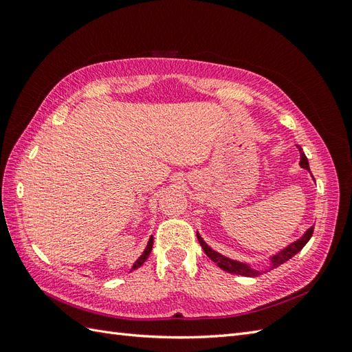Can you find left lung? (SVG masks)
<instances>
[{"label":"left lung","mask_w":352,"mask_h":352,"mask_svg":"<svg viewBox=\"0 0 352 352\" xmlns=\"http://www.w3.org/2000/svg\"><path fill=\"white\" fill-rule=\"evenodd\" d=\"M298 148H300V151H301V162H300V164H301V166H302L304 169L310 170L307 157H305V154L302 153V149H301L300 145H298ZM313 230H315V227H310L307 231H305V234L300 239V241L290 243V245L287 246V248H284V250L280 251L278 254H275V256H272V257H271L272 267H278L280 265L284 263V261H287L289 258L294 257L295 254L300 252V251L304 248V246H305V243H307V242L310 241V237H311V234H313ZM198 241H199V245L203 246L204 252L207 254V257L210 258V260H213L214 263L218 265L221 269H223V271H226V272L236 274V275H242V276H257V275L261 274L260 271H252V269H251L248 265L241 263V261H236V260H231V258H227V257L221 256L219 252H216V251H213V250L210 248V246H207V243L203 241V237H201L199 234H198Z\"/></svg>","instance_id":"1"}]
</instances>
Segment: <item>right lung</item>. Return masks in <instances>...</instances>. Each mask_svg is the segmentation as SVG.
<instances>
[{"label":"right lung","instance_id":"add662e5","mask_svg":"<svg viewBox=\"0 0 352 352\" xmlns=\"http://www.w3.org/2000/svg\"><path fill=\"white\" fill-rule=\"evenodd\" d=\"M151 250H153V236L149 237V241H148V245H146V248H145L144 254H142V256H140V257L136 260V263L133 265L131 271H134V269H138V267H140L142 265L145 263V260L148 258V256H149V252H151Z\"/></svg>","mask_w":352,"mask_h":352}]
</instances>
